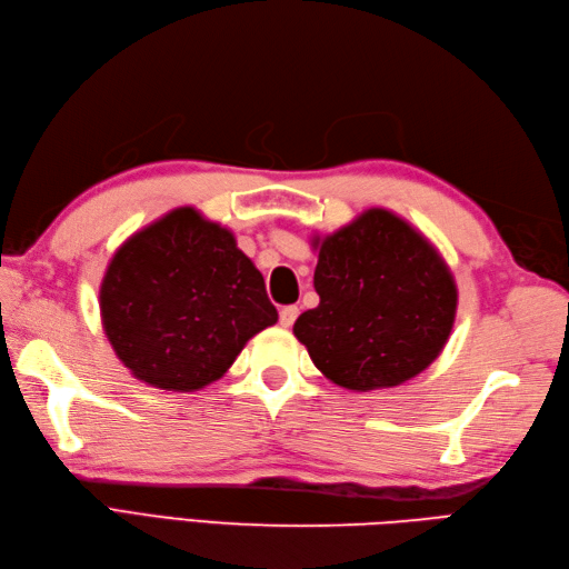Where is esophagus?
I'll list each match as a JSON object with an SVG mask.
<instances>
[{"label": "esophagus", "instance_id": "obj_1", "mask_svg": "<svg viewBox=\"0 0 569 569\" xmlns=\"http://www.w3.org/2000/svg\"><path fill=\"white\" fill-rule=\"evenodd\" d=\"M297 318H299V308L297 306H284L282 311H280V325L282 327H291Z\"/></svg>", "mask_w": 569, "mask_h": 569}]
</instances>
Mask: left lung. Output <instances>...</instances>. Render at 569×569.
<instances>
[{
  "mask_svg": "<svg viewBox=\"0 0 569 569\" xmlns=\"http://www.w3.org/2000/svg\"><path fill=\"white\" fill-rule=\"evenodd\" d=\"M311 244L320 303L297 318L295 337L327 380L387 389L435 363L453 330L458 289L422 232L368 209Z\"/></svg>",
  "mask_w": 569,
  "mask_h": 569,
  "instance_id": "left-lung-1",
  "label": "left lung"
}]
</instances>
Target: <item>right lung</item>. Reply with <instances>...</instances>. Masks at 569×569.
<instances>
[{
    "instance_id": "add662e5",
    "label": "right lung",
    "mask_w": 569,
    "mask_h": 569,
    "mask_svg": "<svg viewBox=\"0 0 569 569\" xmlns=\"http://www.w3.org/2000/svg\"><path fill=\"white\" fill-rule=\"evenodd\" d=\"M99 308L123 366L166 391L220 380L244 343L278 322L263 274L234 234L192 206L123 242L101 280Z\"/></svg>"
}]
</instances>
